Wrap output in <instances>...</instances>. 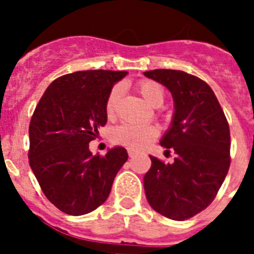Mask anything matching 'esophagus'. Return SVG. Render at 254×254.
Listing matches in <instances>:
<instances>
[{"mask_svg":"<svg viewBox=\"0 0 254 254\" xmlns=\"http://www.w3.org/2000/svg\"><path fill=\"white\" fill-rule=\"evenodd\" d=\"M136 154H137V152L134 151V150H132V149H129V150H128L129 158H133V156H136Z\"/></svg>","mask_w":254,"mask_h":254,"instance_id":"1","label":"esophagus"}]
</instances>
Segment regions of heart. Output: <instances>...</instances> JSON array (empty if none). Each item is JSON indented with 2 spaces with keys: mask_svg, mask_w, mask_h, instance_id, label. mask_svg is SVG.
Here are the masks:
<instances>
[{
  "mask_svg": "<svg viewBox=\"0 0 254 254\" xmlns=\"http://www.w3.org/2000/svg\"><path fill=\"white\" fill-rule=\"evenodd\" d=\"M138 91L142 98L146 100L147 104L154 108H159L164 103V90L159 84L150 80H143L138 84ZM121 96V87L116 86L111 91L105 104V111L109 117L116 113V108L118 99ZM159 131L156 127L150 125H137V123L125 122L117 126L113 129L112 137L116 143H120L123 146L131 147V149H141L146 146L147 143L158 136Z\"/></svg>",
  "mask_w": 254,
  "mask_h": 254,
  "instance_id": "b5f03b06",
  "label": "heart"
}]
</instances>
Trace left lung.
<instances>
[{
	"label": "left lung",
	"mask_w": 254,
	"mask_h": 254,
	"mask_svg": "<svg viewBox=\"0 0 254 254\" xmlns=\"http://www.w3.org/2000/svg\"><path fill=\"white\" fill-rule=\"evenodd\" d=\"M146 77L172 93L174 114L160 145L174 150V163L150 155L143 177L147 202L168 219L183 221L216 197L230 167V131L214 91L201 78L177 69H152Z\"/></svg>",
	"instance_id": "obj_1"
}]
</instances>
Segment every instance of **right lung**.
<instances>
[{"mask_svg": "<svg viewBox=\"0 0 254 254\" xmlns=\"http://www.w3.org/2000/svg\"><path fill=\"white\" fill-rule=\"evenodd\" d=\"M127 71L90 69L61 76L47 87L29 126V164L47 198L64 214H89L105 202L125 147L93 155L89 142L107 123L112 87Z\"/></svg>", "mask_w": 254, "mask_h": 254, "instance_id": "obj_1", "label": "right lung"}]
</instances>
